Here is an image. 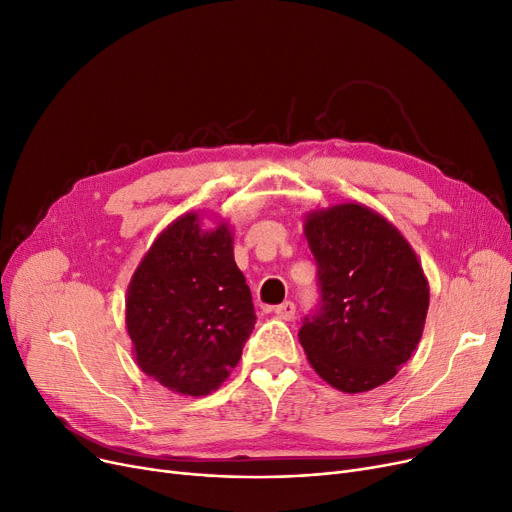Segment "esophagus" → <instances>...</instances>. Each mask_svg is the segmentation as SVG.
Wrapping results in <instances>:
<instances>
[{
  "label": "esophagus",
  "instance_id": "obj_1",
  "mask_svg": "<svg viewBox=\"0 0 512 512\" xmlns=\"http://www.w3.org/2000/svg\"><path fill=\"white\" fill-rule=\"evenodd\" d=\"M276 316L280 320H293L295 318V303L293 301H284L280 305H276Z\"/></svg>",
  "mask_w": 512,
  "mask_h": 512
}]
</instances>
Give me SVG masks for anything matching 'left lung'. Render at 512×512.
<instances>
[{
    "instance_id": "1",
    "label": "left lung",
    "mask_w": 512,
    "mask_h": 512,
    "mask_svg": "<svg viewBox=\"0 0 512 512\" xmlns=\"http://www.w3.org/2000/svg\"><path fill=\"white\" fill-rule=\"evenodd\" d=\"M303 232L322 295L299 330L307 362L345 393L385 385L412 358L427 320L429 282L414 249L360 203L309 211Z\"/></svg>"
}]
</instances>
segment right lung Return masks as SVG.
Returning a JSON list of instances; mask_svg holds the SVG:
<instances>
[{"instance_id":"add662e5","label":"right lung","mask_w":512,"mask_h":512,"mask_svg":"<svg viewBox=\"0 0 512 512\" xmlns=\"http://www.w3.org/2000/svg\"><path fill=\"white\" fill-rule=\"evenodd\" d=\"M190 211L157 236L133 272L125 324L142 372L173 393L203 397L240 362L255 328L251 291L228 221L203 228Z\"/></svg>"}]
</instances>
